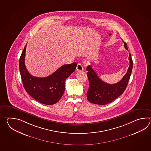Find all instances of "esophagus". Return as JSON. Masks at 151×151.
<instances>
[{
    "label": "esophagus",
    "mask_w": 151,
    "mask_h": 151,
    "mask_svg": "<svg viewBox=\"0 0 151 151\" xmlns=\"http://www.w3.org/2000/svg\"><path fill=\"white\" fill-rule=\"evenodd\" d=\"M76 69H77V71H83V66H82V65L81 64H79V63H78V64H77Z\"/></svg>",
    "instance_id": "34e87169"
}]
</instances>
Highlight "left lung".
<instances>
[{
	"label": "left lung",
	"mask_w": 151,
	"mask_h": 151,
	"mask_svg": "<svg viewBox=\"0 0 151 151\" xmlns=\"http://www.w3.org/2000/svg\"><path fill=\"white\" fill-rule=\"evenodd\" d=\"M124 42L126 49L128 50L126 43ZM129 60V66L127 73L122 80L114 84H109L103 81L92 67L90 65L88 66L86 68L89 81V88L87 92L88 101L93 104L103 105L112 102L121 96L127 86L132 71L133 61L130 53Z\"/></svg>",
	"instance_id": "obj_1"
}]
</instances>
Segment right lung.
<instances>
[{"label":"right lung","instance_id":"add662e5","mask_svg":"<svg viewBox=\"0 0 151 151\" xmlns=\"http://www.w3.org/2000/svg\"><path fill=\"white\" fill-rule=\"evenodd\" d=\"M24 48L19 60V70L26 91L33 98L45 105L58 102L64 93L65 81L76 70L77 63L64 65L48 77L39 78L29 74L25 65L26 48Z\"/></svg>","mask_w":151,"mask_h":151}]
</instances>
